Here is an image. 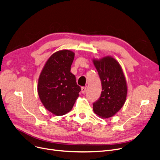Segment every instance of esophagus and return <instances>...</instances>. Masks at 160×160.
Here are the masks:
<instances>
[{"label": "esophagus", "mask_w": 160, "mask_h": 160, "mask_svg": "<svg viewBox=\"0 0 160 160\" xmlns=\"http://www.w3.org/2000/svg\"><path fill=\"white\" fill-rule=\"evenodd\" d=\"M86 87H82V88H81V92L82 93H84L86 92Z\"/></svg>", "instance_id": "esophagus-1"}]
</instances>
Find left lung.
<instances>
[{
	"instance_id": "left-lung-1",
	"label": "left lung",
	"mask_w": 160,
	"mask_h": 160,
	"mask_svg": "<svg viewBox=\"0 0 160 160\" xmlns=\"http://www.w3.org/2000/svg\"><path fill=\"white\" fill-rule=\"evenodd\" d=\"M102 81L101 96L93 104L94 113L98 116L109 118L114 116L125 104L127 95L125 76L119 63L109 56L93 59Z\"/></svg>"
}]
</instances>
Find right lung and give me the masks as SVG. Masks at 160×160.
Returning a JSON list of instances; mask_svg holds the SVG:
<instances>
[{
    "label": "right lung",
    "mask_w": 160,
    "mask_h": 160,
    "mask_svg": "<svg viewBox=\"0 0 160 160\" xmlns=\"http://www.w3.org/2000/svg\"><path fill=\"white\" fill-rule=\"evenodd\" d=\"M74 52L70 50L55 52L47 61L38 80V92L46 109L57 116L72 109L81 88L70 72Z\"/></svg>",
    "instance_id": "add662e5"
}]
</instances>
